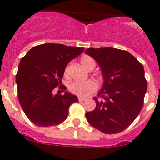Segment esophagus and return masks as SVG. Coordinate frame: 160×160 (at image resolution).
Listing matches in <instances>:
<instances>
[{
  "label": "esophagus",
  "mask_w": 160,
  "mask_h": 160,
  "mask_svg": "<svg viewBox=\"0 0 160 160\" xmlns=\"http://www.w3.org/2000/svg\"><path fill=\"white\" fill-rule=\"evenodd\" d=\"M78 100H79V102H82V101L85 100V98H82V97H78Z\"/></svg>",
  "instance_id": "1"
}]
</instances>
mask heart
<instances>
[{"instance_id":"b5f03b06","label":"heart","mask_w":160,"mask_h":160,"mask_svg":"<svg viewBox=\"0 0 160 160\" xmlns=\"http://www.w3.org/2000/svg\"><path fill=\"white\" fill-rule=\"evenodd\" d=\"M81 64L85 68L88 69L90 65L96 64L95 61L88 56L82 57L81 59ZM65 74H67V69L65 70ZM97 88V85L95 82L92 80L88 81H75L69 85V89L73 94L77 95L80 97H86L92 92L96 91Z\"/></svg>"}]
</instances>
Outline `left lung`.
<instances>
[{"instance_id":"obj_1","label":"left lung","mask_w":160,"mask_h":160,"mask_svg":"<svg viewBox=\"0 0 160 160\" xmlns=\"http://www.w3.org/2000/svg\"><path fill=\"white\" fill-rule=\"evenodd\" d=\"M96 60L103 83L94 97L96 108L85 117L91 126L104 134L127 128L140 113L147 90L145 71L129 52L112 47L88 48L85 52Z\"/></svg>"}]
</instances>
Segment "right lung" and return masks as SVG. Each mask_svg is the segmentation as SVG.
Returning <instances> with one entry per match:
<instances>
[{"label": "right lung", "instance_id": "right-lung-1", "mask_svg": "<svg viewBox=\"0 0 160 160\" xmlns=\"http://www.w3.org/2000/svg\"><path fill=\"white\" fill-rule=\"evenodd\" d=\"M83 47L45 43L32 48L22 58L16 75L19 103L31 122L39 127L58 125L68 115L78 97L68 91L54 94L68 64L82 54ZM66 89L65 86H61ZM64 92V91H63Z\"/></svg>", "mask_w": 160, "mask_h": 160}]
</instances>
